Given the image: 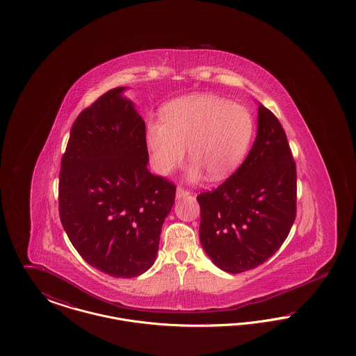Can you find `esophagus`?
Returning <instances> with one entry per match:
<instances>
[{"mask_svg": "<svg viewBox=\"0 0 356 356\" xmlns=\"http://www.w3.org/2000/svg\"><path fill=\"white\" fill-rule=\"evenodd\" d=\"M189 195V192L184 189V188H181V186H177V189H176V197L177 199H181V197H186Z\"/></svg>", "mask_w": 356, "mask_h": 356, "instance_id": "esophagus-1", "label": "esophagus"}]
</instances>
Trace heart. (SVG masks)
Segmentation results:
<instances>
[{
  "label": "heart",
  "instance_id": "1",
  "mask_svg": "<svg viewBox=\"0 0 356 356\" xmlns=\"http://www.w3.org/2000/svg\"><path fill=\"white\" fill-rule=\"evenodd\" d=\"M163 121L147 127L149 163L159 175H168L186 156L192 160L191 181L205 172L209 180H221L243 161L254 135V120L247 108L212 95L189 96L170 102Z\"/></svg>",
  "mask_w": 356,
  "mask_h": 356
}]
</instances>
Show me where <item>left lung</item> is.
<instances>
[{"mask_svg": "<svg viewBox=\"0 0 356 356\" xmlns=\"http://www.w3.org/2000/svg\"><path fill=\"white\" fill-rule=\"evenodd\" d=\"M197 202L200 243L222 271H250L282 247L296 216V167L282 124L263 104L247 159Z\"/></svg>", "mask_w": 356, "mask_h": 356, "instance_id": "left-lung-1", "label": "left lung"}]
</instances>
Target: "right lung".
<instances>
[{
  "instance_id": "right-lung-1",
  "label": "right lung",
  "mask_w": 356,
  "mask_h": 356,
  "mask_svg": "<svg viewBox=\"0 0 356 356\" xmlns=\"http://www.w3.org/2000/svg\"><path fill=\"white\" fill-rule=\"evenodd\" d=\"M115 88L73 122L63 156L60 219L88 264L131 279L156 260L176 186L148 170L145 122Z\"/></svg>"
}]
</instances>
